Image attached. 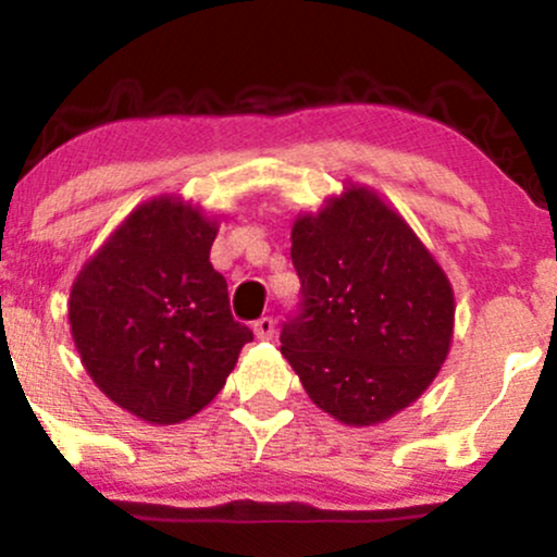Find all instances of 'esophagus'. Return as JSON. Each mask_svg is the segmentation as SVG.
<instances>
[{"mask_svg": "<svg viewBox=\"0 0 557 557\" xmlns=\"http://www.w3.org/2000/svg\"><path fill=\"white\" fill-rule=\"evenodd\" d=\"M253 335L259 341H272L274 337V319L272 317H261L259 322H253Z\"/></svg>", "mask_w": 557, "mask_h": 557, "instance_id": "esophagus-1", "label": "esophagus"}]
</instances>
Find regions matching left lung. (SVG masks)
Returning a JSON list of instances; mask_svg holds the SVG:
<instances>
[{
  "label": "left lung",
  "instance_id": "8db88e82",
  "mask_svg": "<svg viewBox=\"0 0 557 557\" xmlns=\"http://www.w3.org/2000/svg\"><path fill=\"white\" fill-rule=\"evenodd\" d=\"M290 257L304 311L280 350L317 408L374 426L417 403L450 354L456 296L393 203L361 183L300 212Z\"/></svg>",
  "mask_w": 557,
  "mask_h": 557
}]
</instances>
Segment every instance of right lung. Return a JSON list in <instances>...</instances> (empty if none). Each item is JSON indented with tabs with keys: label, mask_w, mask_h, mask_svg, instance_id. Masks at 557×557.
I'll use <instances>...</instances> for the list:
<instances>
[{
	"label": "right lung",
	"mask_w": 557,
	"mask_h": 557,
	"mask_svg": "<svg viewBox=\"0 0 557 557\" xmlns=\"http://www.w3.org/2000/svg\"><path fill=\"white\" fill-rule=\"evenodd\" d=\"M220 216L177 194L138 203L83 264L67 319L81 363L114 406L181 424L225 387L251 330L209 261Z\"/></svg>",
	"instance_id": "add662e5"
}]
</instances>
